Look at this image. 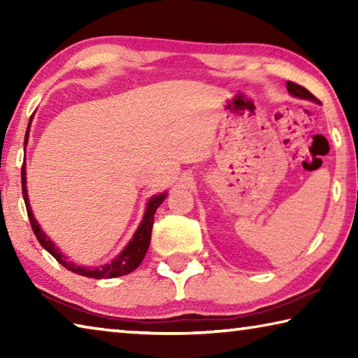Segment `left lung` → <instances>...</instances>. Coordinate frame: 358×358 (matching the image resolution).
Listing matches in <instances>:
<instances>
[{"label": "left lung", "mask_w": 358, "mask_h": 358, "mask_svg": "<svg viewBox=\"0 0 358 358\" xmlns=\"http://www.w3.org/2000/svg\"><path fill=\"white\" fill-rule=\"evenodd\" d=\"M287 92L292 94V96H295V98L319 102V99L316 98V96H313L310 92H308L306 88H303V87H300V85H296L294 82H287Z\"/></svg>", "instance_id": "obj_1"}]
</instances>
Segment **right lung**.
Returning <instances> with one entry per match:
<instances>
[{"instance_id":"add662e5","label":"right lung","mask_w":358,"mask_h":358,"mask_svg":"<svg viewBox=\"0 0 358 358\" xmlns=\"http://www.w3.org/2000/svg\"><path fill=\"white\" fill-rule=\"evenodd\" d=\"M29 124H31V120H29ZM29 124L27 128V134H25V145L28 143V132H29ZM25 162L22 166V192H23V201H25L27 205V213L29 217V224H31V229L36 235V238L41 243V246L47 250L48 252L55 257L59 264L66 268L71 270L72 273L87 276V278H94V280H108V278H118L123 275H128L131 271H134L145 257V254L148 251L150 246V240H151V229H153V221H155V213L159 205L164 202V199L167 197V192L157 194V196L151 197L147 205V211H145L143 220L141 222V226L136 230L134 237L131 238V241L128 243V246L121 251L117 259H113L110 264L101 265V266H94V268H87V266L82 265H76L74 262H69L68 257L64 256L63 252H59L58 248L55 246V243L47 237V235L42 232V229L39 227L38 221L34 220L31 207H29L28 202V192H27V172H25Z\"/></svg>"}]
</instances>
